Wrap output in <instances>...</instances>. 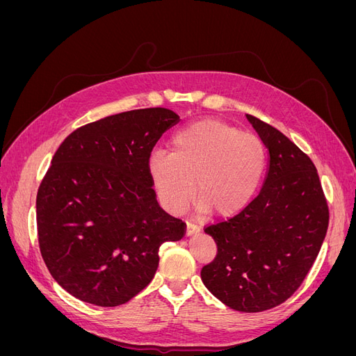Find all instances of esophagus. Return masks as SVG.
<instances>
[{
	"mask_svg": "<svg viewBox=\"0 0 356 356\" xmlns=\"http://www.w3.org/2000/svg\"><path fill=\"white\" fill-rule=\"evenodd\" d=\"M200 232V227L197 224H195V222H190V221H187V227H186V233H187V236H191V234H196V233H199Z\"/></svg>",
	"mask_w": 356,
	"mask_h": 356,
	"instance_id": "esophagus-1",
	"label": "esophagus"
}]
</instances>
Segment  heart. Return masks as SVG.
<instances>
[{
  "label": "heart",
  "mask_w": 356,
  "mask_h": 356,
  "mask_svg": "<svg viewBox=\"0 0 356 356\" xmlns=\"http://www.w3.org/2000/svg\"><path fill=\"white\" fill-rule=\"evenodd\" d=\"M264 169L261 139L215 118L181 129L170 139V154L148 160L156 195L172 213L184 211L196 193L200 213L230 217L251 202Z\"/></svg>",
  "instance_id": "1"
}]
</instances>
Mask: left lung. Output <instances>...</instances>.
Returning <instances> with one entry per match:
<instances>
[{
    "instance_id": "obj_1",
    "label": "left lung",
    "mask_w": 356,
    "mask_h": 356,
    "mask_svg": "<svg viewBox=\"0 0 356 356\" xmlns=\"http://www.w3.org/2000/svg\"><path fill=\"white\" fill-rule=\"evenodd\" d=\"M246 117L268 148L267 178L239 213L204 225L217 255L200 276L225 306L257 314L282 305L303 284L325 239L330 211L310 157L273 126Z\"/></svg>"
}]
</instances>
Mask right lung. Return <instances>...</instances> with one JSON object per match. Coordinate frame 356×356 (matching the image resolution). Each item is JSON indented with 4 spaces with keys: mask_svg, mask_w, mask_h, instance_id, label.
<instances>
[{
    "mask_svg": "<svg viewBox=\"0 0 356 356\" xmlns=\"http://www.w3.org/2000/svg\"><path fill=\"white\" fill-rule=\"evenodd\" d=\"M179 120L168 108L101 118L60 144L37 193L41 257L71 296L101 307L127 303L152 282L159 248L186 222L159 207L148 160Z\"/></svg>",
    "mask_w": 356,
    "mask_h": 356,
    "instance_id": "right-lung-1",
    "label": "right lung"
}]
</instances>
